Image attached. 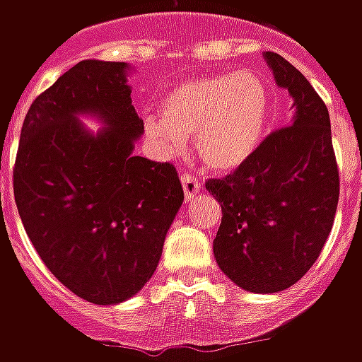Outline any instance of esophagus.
Wrapping results in <instances>:
<instances>
[{"label":"esophagus","instance_id":"1","mask_svg":"<svg viewBox=\"0 0 362 362\" xmlns=\"http://www.w3.org/2000/svg\"><path fill=\"white\" fill-rule=\"evenodd\" d=\"M180 182H182V188H184V197H186V202L189 199H194L196 194H199V189H202V184L192 176V174L184 173L180 176Z\"/></svg>","mask_w":362,"mask_h":362}]
</instances>
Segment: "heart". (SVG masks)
I'll list each match as a JSON object with an SVG mask.
<instances>
[{"instance_id":"b5f03b06","label":"heart","mask_w":362,"mask_h":362,"mask_svg":"<svg viewBox=\"0 0 362 362\" xmlns=\"http://www.w3.org/2000/svg\"><path fill=\"white\" fill-rule=\"evenodd\" d=\"M269 93L254 71L209 74L189 79L163 100V116L145 119V132L165 155H178L186 137L205 166L233 170L248 160L266 132Z\"/></svg>"}]
</instances>
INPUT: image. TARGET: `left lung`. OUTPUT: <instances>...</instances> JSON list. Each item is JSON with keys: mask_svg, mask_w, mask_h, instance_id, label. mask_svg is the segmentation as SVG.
<instances>
[{"mask_svg": "<svg viewBox=\"0 0 362 362\" xmlns=\"http://www.w3.org/2000/svg\"><path fill=\"white\" fill-rule=\"evenodd\" d=\"M264 58L293 98V118L205 188L223 209L213 240L217 266L244 291L267 295L295 285L318 259L334 225L339 173L324 100L279 54Z\"/></svg>", "mask_w": 362, "mask_h": 362, "instance_id": "1", "label": "left lung"}]
</instances>
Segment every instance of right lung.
<instances>
[{"mask_svg":"<svg viewBox=\"0 0 362 362\" xmlns=\"http://www.w3.org/2000/svg\"><path fill=\"white\" fill-rule=\"evenodd\" d=\"M124 62L83 59L36 96L21 129L13 192L46 267L93 304L141 291L184 202L170 163L135 157L143 119ZM105 124L89 132L79 115Z\"/></svg>","mask_w":362,"mask_h":362,"instance_id":"1","label":"right lung"}]
</instances>
